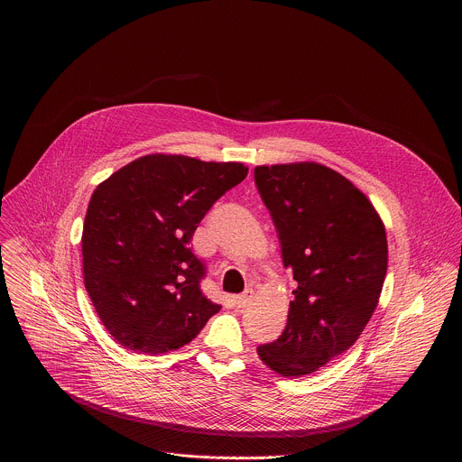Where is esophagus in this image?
<instances>
[{
	"label": "esophagus",
	"mask_w": 462,
	"mask_h": 462,
	"mask_svg": "<svg viewBox=\"0 0 462 462\" xmlns=\"http://www.w3.org/2000/svg\"><path fill=\"white\" fill-rule=\"evenodd\" d=\"M252 289H248V291H245L243 294H239V296H236V303H237V307L239 309H243V307H246L250 301H252Z\"/></svg>",
	"instance_id": "obj_1"
}]
</instances>
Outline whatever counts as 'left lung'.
<instances>
[{"mask_svg":"<svg viewBox=\"0 0 462 462\" xmlns=\"http://www.w3.org/2000/svg\"><path fill=\"white\" fill-rule=\"evenodd\" d=\"M254 180L298 282L285 331L257 355L283 376L309 374L347 351L374 312L385 228L367 197L321 164L257 166Z\"/></svg>","mask_w":462,"mask_h":462,"instance_id":"1","label":"left lung"}]
</instances>
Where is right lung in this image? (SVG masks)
Masks as SVG:
<instances>
[{
	"instance_id": "obj_1",
	"label": "right lung",
	"mask_w": 462,
	"mask_h": 462,
	"mask_svg": "<svg viewBox=\"0 0 462 462\" xmlns=\"http://www.w3.org/2000/svg\"><path fill=\"white\" fill-rule=\"evenodd\" d=\"M248 173L239 162L146 155L97 186L88 207L84 283L109 335L131 351L189 344L221 305L189 241L207 212Z\"/></svg>"
}]
</instances>
